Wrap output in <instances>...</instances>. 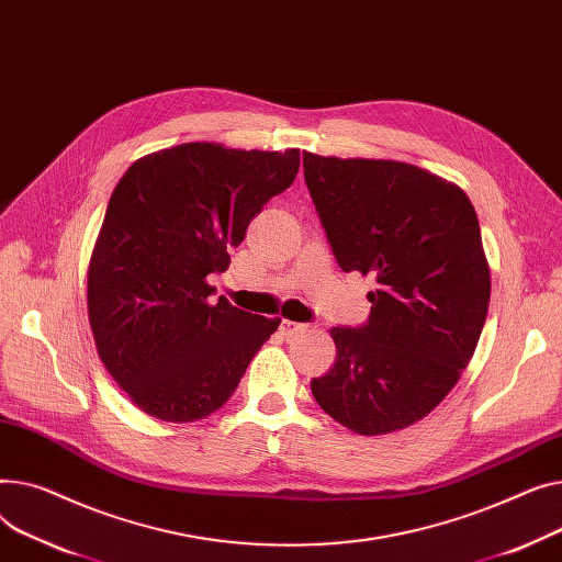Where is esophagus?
Wrapping results in <instances>:
<instances>
[{
	"label": "esophagus",
	"mask_w": 562,
	"mask_h": 562,
	"mask_svg": "<svg viewBox=\"0 0 562 562\" xmlns=\"http://www.w3.org/2000/svg\"><path fill=\"white\" fill-rule=\"evenodd\" d=\"M304 328H306V324H296L292 319H281V334L283 336H292L296 331H304Z\"/></svg>",
	"instance_id": "esophagus-1"
}]
</instances>
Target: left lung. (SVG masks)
Returning a JSON list of instances; mask_svg holds the SVG:
<instances>
[{"label":"left lung","instance_id":"1","mask_svg":"<svg viewBox=\"0 0 562 562\" xmlns=\"http://www.w3.org/2000/svg\"><path fill=\"white\" fill-rule=\"evenodd\" d=\"M304 179L338 266L372 274L370 319L334 326V368L311 381L324 413L360 436L431 413L481 338L490 270L456 183L411 162L304 151Z\"/></svg>","mask_w":562,"mask_h":562}]
</instances>
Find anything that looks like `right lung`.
Listing matches in <instances>:
<instances>
[{"mask_svg": "<svg viewBox=\"0 0 562 562\" xmlns=\"http://www.w3.org/2000/svg\"><path fill=\"white\" fill-rule=\"evenodd\" d=\"M300 172V149L186 143L138 158L115 186L88 268L97 353L147 415L196 422L222 408L281 319L211 304L209 274Z\"/></svg>", "mask_w": 562, "mask_h": 562, "instance_id": "add662e5", "label": "right lung"}]
</instances>
